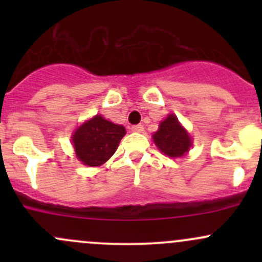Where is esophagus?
<instances>
[{"label":"esophagus","mask_w":262,"mask_h":262,"mask_svg":"<svg viewBox=\"0 0 262 262\" xmlns=\"http://www.w3.org/2000/svg\"><path fill=\"white\" fill-rule=\"evenodd\" d=\"M132 132H136V133H143L144 126L142 124H137V125L132 126Z\"/></svg>","instance_id":"esophagus-1"}]
</instances>
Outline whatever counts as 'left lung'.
I'll return each mask as SVG.
<instances>
[{"instance_id": "1", "label": "left lung", "mask_w": 262, "mask_h": 262, "mask_svg": "<svg viewBox=\"0 0 262 262\" xmlns=\"http://www.w3.org/2000/svg\"><path fill=\"white\" fill-rule=\"evenodd\" d=\"M153 141L160 150L170 157H181L191 147V139L179 123L175 115L170 114L161 123L153 134Z\"/></svg>"}]
</instances>
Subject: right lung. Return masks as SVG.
<instances>
[{"label":"right lung","instance_id":"right-lung-1","mask_svg":"<svg viewBox=\"0 0 262 262\" xmlns=\"http://www.w3.org/2000/svg\"><path fill=\"white\" fill-rule=\"evenodd\" d=\"M125 136V128L96 115L82 124L73 134L72 141L77 158L87 166L106 162Z\"/></svg>","mask_w":262,"mask_h":262}]
</instances>
